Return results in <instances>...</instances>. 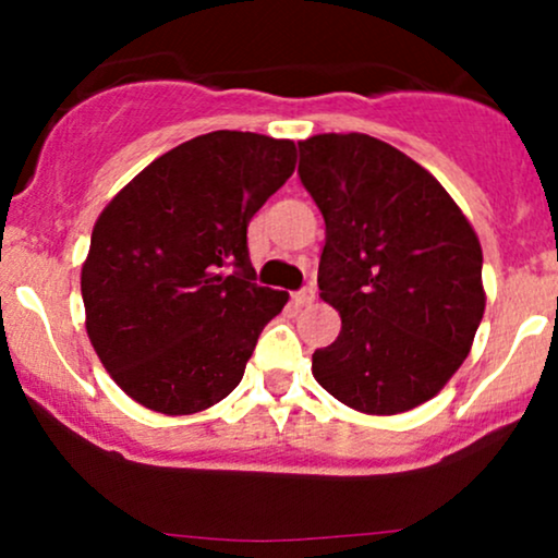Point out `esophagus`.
<instances>
[{"mask_svg":"<svg viewBox=\"0 0 558 558\" xmlns=\"http://www.w3.org/2000/svg\"><path fill=\"white\" fill-rule=\"evenodd\" d=\"M315 299H317V291L312 286L301 288V291L293 293V301H296V306H312V304H315Z\"/></svg>","mask_w":558,"mask_h":558,"instance_id":"34e87169","label":"esophagus"}]
</instances>
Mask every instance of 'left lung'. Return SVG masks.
Returning <instances> with one entry per match:
<instances>
[{"label":"left lung","mask_w":558,"mask_h":558,"mask_svg":"<svg viewBox=\"0 0 558 558\" xmlns=\"http://www.w3.org/2000/svg\"><path fill=\"white\" fill-rule=\"evenodd\" d=\"M299 178L325 217L319 299L341 332L312 375L362 414H401L438 396L485 312L483 248L448 191L367 133L299 141Z\"/></svg>","instance_id":"8db88e82"}]
</instances>
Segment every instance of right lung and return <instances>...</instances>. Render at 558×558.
<instances>
[{
  "mask_svg": "<svg viewBox=\"0 0 558 558\" xmlns=\"http://www.w3.org/2000/svg\"><path fill=\"white\" fill-rule=\"evenodd\" d=\"M293 170V141L213 131L146 165L101 209L81 270L86 332L141 407L196 414L241 383L288 301L254 283L246 228Z\"/></svg>",
  "mask_w": 558,
  "mask_h": 558,
  "instance_id": "1",
  "label": "right lung"
}]
</instances>
